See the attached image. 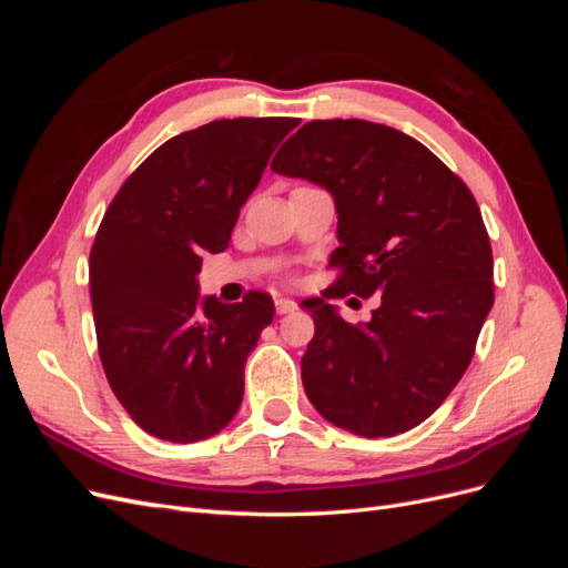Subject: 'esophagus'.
<instances>
[{
	"instance_id": "esophagus-1",
	"label": "esophagus",
	"mask_w": 568,
	"mask_h": 568,
	"mask_svg": "<svg viewBox=\"0 0 568 568\" xmlns=\"http://www.w3.org/2000/svg\"><path fill=\"white\" fill-rule=\"evenodd\" d=\"M296 301L294 298H284V296H277L274 298V311H277V315H288L296 311Z\"/></svg>"
}]
</instances>
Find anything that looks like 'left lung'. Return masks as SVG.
Listing matches in <instances>:
<instances>
[{
    "mask_svg": "<svg viewBox=\"0 0 568 568\" xmlns=\"http://www.w3.org/2000/svg\"><path fill=\"white\" fill-rule=\"evenodd\" d=\"M270 168L334 196L341 246L329 265L341 274L322 296L383 301L359 325L323 298L301 303L315 320L301 359L307 398L357 436L409 432L467 372L493 307V251L474 194L422 142L357 118L305 123Z\"/></svg>",
    "mask_w": 568,
    "mask_h": 568,
    "instance_id": "8db88e82",
    "label": "left lung"
}]
</instances>
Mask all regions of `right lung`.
Returning <instances> with one entry per match:
<instances>
[{
	"instance_id": "1",
	"label": "right lung",
	"mask_w": 568,
	"mask_h": 568,
	"mask_svg": "<svg viewBox=\"0 0 568 568\" xmlns=\"http://www.w3.org/2000/svg\"><path fill=\"white\" fill-rule=\"evenodd\" d=\"M298 118H225L161 144L118 189L90 253L99 357L146 434L196 443L244 398L246 357L274 317L267 294L199 298L203 253L230 246L239 209Z\"/></svg>"
}]
</instances>
